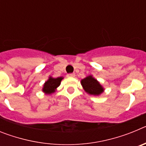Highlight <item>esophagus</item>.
I'll list each match as a JSON object with an SVG mask.
<instances>
[{
	"label": "esophagus",
	"instance_id": "obj_1",
	"mask_svg": "<svg viewBox=\"0 0 146 146\" xmlns=\"http://www.w3.org/2000/svg\"><path fill=\"white\" fill-rule=\"evenodd\" d=\"M67 77H75V74H74V73H70V74H67Z\"/></svg>",
	"mask_w": 146,
	"mask_h": 146
}]
</instances>
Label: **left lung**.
Masks as SVG:
<instances>
[{
    "mask_svg": "<svg viewBox=\"0 0 146 146\" xmlns=\"http://www.w3.org/2000/svg\"><path fill=\"white\" fill-rule=\"evenodd\" d=\"M81 84L84 88L85 91L91 95L97 96L103 92L104 89L99 82L94 79L92 76H88L81 80Z\"/></svg>",
    "mask_w": 146,
    "mask_h": 146,
    "instance_id": "left-lung-1",
    "label": "left lung"
}]
</instances>
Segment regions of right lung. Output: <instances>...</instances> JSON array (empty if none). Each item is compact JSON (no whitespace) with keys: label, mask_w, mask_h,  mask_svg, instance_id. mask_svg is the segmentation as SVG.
<instances>
[{"label":"right lung","mask_w":146,"mask_h":146,"mask_svg":"<svg viewBox=\"0 0 146 146\" xmlns=\"http://www.w3.org/2000/svg\"><path fill=\"white\" fill-rule=\"evenodd\" d=\"M63 77H57V78H52L50 77L48 80L45 82L44 85L43 91L47 94H50L55 91V88H57L60 84Z\"/></svg>","instance_id":"right-lung-1"}]
</instances>
